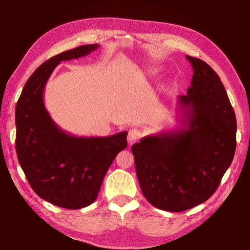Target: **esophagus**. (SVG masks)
<instances>
[{
	"instance_id": "obj_1",
	"label": "esophagus",
	"mask_w": 250,
	"mask_h": 250,
	"mask_svg": "<svg viewBox=\"0 0 250 250\" xmlns=\"http://www.w3.org/2000/svg\"><path fill=\"white\" fill-rule=\"evenodd\" d=\"M141 137H142V133L140 130L131 129V130H129V133H128V143L130 146H132L133 143L140 140Z\"/></svg>"
}]
</instances>
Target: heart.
<instances>
[{"label":"heart","mask_w":250,"mask_h":250,"mask_svg":"<svg viewBox=\"0 0 250 250\" xmlns=\"http://www.w3.org/2000/svg\"><path fill=\"white\" fill-rule=\"evenodd\" d=\"M154 71H155L154 68H149V69H147V73H154Z\"/></svg>","instance_id":"b5f03b06"}]
</instances>
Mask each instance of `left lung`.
Instances as JSON below:
<instances>
[{"mask_svg": "<svg viewBox=\"0 0 250 250\" xmlns=\"http://www.w3.org/2000/svg\"><path fill=\"white\" fill-rule=\"evenodd\" d=\"M186 59L193 77L186 95L177 97L181 126L146 135L131 147L143 195L168 211L208 200L236 150V117L221 79L205 62Z\"/></svg>", "mask_w": 250, "mask_h": 250, "instance_id": "1", "label": "left lung"}]
</instances>
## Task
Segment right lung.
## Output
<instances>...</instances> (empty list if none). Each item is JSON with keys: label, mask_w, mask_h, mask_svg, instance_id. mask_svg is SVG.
<instances>
[{"label": "right lung", "mask_w": 250, "mask_h": 250, "mask_svg": "<svg viewBox=\"0 0 250 250\" xmlns=\"http://www.w3.org/2000/svg\"><path fill=\"white\" fill-rule=\"evenodd\" d=\"M99 47L83 45L56 55L34 71L15 109L16 153L20 166L41 198L67 209L90 205L117 154L126 147L128 132L109 137H77L55 124L45 108L44 90L62 61L83 57Z\"/></svg>", "instance_id": "1"}]
</instances>
